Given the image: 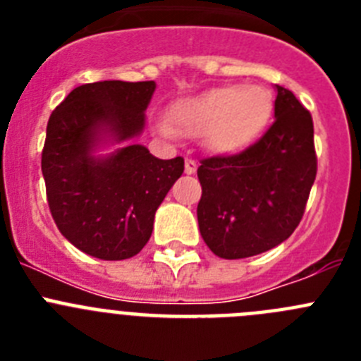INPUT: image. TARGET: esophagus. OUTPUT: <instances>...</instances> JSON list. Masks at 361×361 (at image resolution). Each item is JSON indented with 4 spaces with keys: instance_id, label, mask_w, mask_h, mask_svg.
Here are the masks:
<instances>
[{
    "instance_id": "34e87169",
    "label": "esophagus",
    "mask_w": 361,
    "mask_h": 361,
    "mask_svg": "<svg viewBox=\"0 0 361 361\" xmlns=\"http://www.w3.org/2000/svg\"><path fill=\"white\" fill-rule=\"evenodd\" d=\"M184 171H186L188 175L195 173V171H197V161H193V159H186V161H184Z\"/></svg>"
}]
</instances>
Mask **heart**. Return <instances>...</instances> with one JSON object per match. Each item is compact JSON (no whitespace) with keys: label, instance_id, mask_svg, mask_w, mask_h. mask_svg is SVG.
<instances>
[{"label":"heart","instance_id":"b5f03b06","mask_svg":"<svg viewBox=\"0 0 361 361\" xmlns=\"http://www.w3.org/2000/svg\"><path fill=\"white\" fill-rule=\"evenodd\" d=\"M273 103L266 88L257 85L219 86L175 101L168 110L171 130L188 135L202 133L204 145L216 153L247 148L266 128Z\"/></svg>","mask_w":361,"mask_h":361}]
</instances>
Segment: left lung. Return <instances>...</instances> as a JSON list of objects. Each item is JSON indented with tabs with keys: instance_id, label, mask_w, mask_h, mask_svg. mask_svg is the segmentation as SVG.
<instances>
[{
	"instance_id": "8db88e82",
	"label": "left lung",
	"mask_w": 361,
	"mask_h": 361,
	"mask_svg": "<svg viewBox=\"0 0 361 361\" xmlns=\"http://www.w3.org/2000/svg\"><path fill=\"white\" fill-rule=\"evenodd\" d=\"M275 123L253 146L231 157L200 161L197 219L204 242L237 260L273 250L304 215L317 153L311 114L291 90L275 86Z\"/></svg>"
}]
</instances>
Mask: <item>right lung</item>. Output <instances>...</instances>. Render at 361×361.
I'll return each instance as SVG.
<instances>
[{"mask_svg": "<svg viewBox=\"0 0 361 361\" xmlns=\"http://www.w3.org/2000/svg\"><path fill=\"white\" fill-rule=\"evenodd\" d=\"M155 81H99L73 88L47 124L41 171L63 237L101 260L137 255L184 159L153 157L133 139L146 126ZM116 145L110 154L101 149Z\"/></svg>", "mask_w": 361, "mask_h": 361, "instance_id": "obj_1", "label": "right lung"}]
</instances>
